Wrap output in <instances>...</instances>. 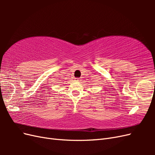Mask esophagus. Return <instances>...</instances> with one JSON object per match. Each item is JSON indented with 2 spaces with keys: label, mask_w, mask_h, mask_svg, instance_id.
<instances>
[{
  "label": "esophagus",
  "mask_w": 155,
  "mask_h": 155,
  "mask_svg": "<svg viewBox=\"0 0 155 155\" xmlns=\"http://www.w3.org/2000/svg\"><path fill=\"white\" fill-rule=\"evenodd\" d=\"M75 81H79V78H75Z\"/></svg>",
  "instance_id": "esophagus-1"
}]
</instances>
